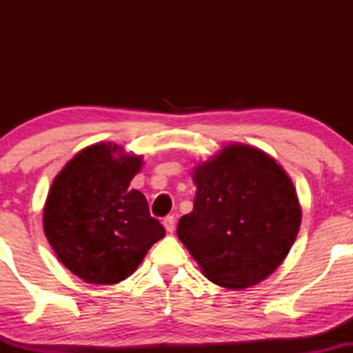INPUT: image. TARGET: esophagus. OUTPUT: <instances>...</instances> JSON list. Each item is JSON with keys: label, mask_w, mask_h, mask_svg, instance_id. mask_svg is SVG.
<instances>
[{"label": "esophagus", "mask_w": 353, "mask_h": 353, "mask_svg": "<svg viewBox=\"0 0 353 353\" xmlns=\"http://www.w3.org/2000/svg\"><path fill=\"white\" fill-rule=\"evenodd\" d=\"M163 224H164L165 230H168L169 234H172V232H174V229H176V217H174V216H168V217H164Z\"/></svg>", "instance_id": "obj_1"}]
</instances>
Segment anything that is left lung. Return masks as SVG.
I'll use <instances>...</instances> for the list:
<instances>
[{
  "label": "left lung",
  "mask_w": 353,
  "mask_h": 353,
  "mask_svg": "<svg viewBox=\"0 0 353 353\" xmlns=\"http://www.w3.org/2000/svg\"><path fill=\"white\" fill-rule=\"evenodd\" d=\"M194 209L177 237L209 281L244 289L282 264L301 228V205L285 171L250 145L230 144L192 176Z\"/></svg>",
  "instance_id": "obj_1"
}]
</instances>
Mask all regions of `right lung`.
Returning <instances> with one entry per match:
<instances>
[{
	"label": "right lung",
	"instance_id": "right-lung-1",
	"mask_svg": "<svg viewBox=\"0 0 353 353\" xmlns=\"http://www.w3.org/2000/svg\"><path fill=\"white\" fill-rule=\"evenodd\" d=\"M119 151L116 144H94L76 154L52 181L44 204L51 247L66 269L89 283L128 279L165 236L143 192L129 189L141 157Z\"/></svg>",
	"mask_w": 353,
	"mask_h": 353
}]
</instances>
